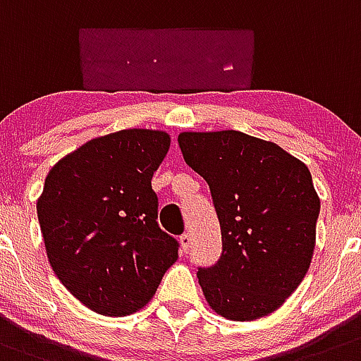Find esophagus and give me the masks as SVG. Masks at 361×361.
<instances>
[{
	"mask_svg": "<svg viewBox=\"0 0 361 361\" xmlns=\"http://www.w3.org/2000/svg\"><path fill=\"white\" fill-rule=\"evenodd\" d=\"M190 235L188 233H183V235H180V245H181V252H188V248H190Z\"/></svg>",
	"mask_w": 361,
	"mask_h": 361,
	"instance_id": "esophagus-1",
	"label": "esophagus"
}]
</instances>
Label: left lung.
I'll return each mask as SVG.
<instances>
[{
  "label": "left lung",
  "mask_w": 361,
  "mask_h": 361,
  "mask_svg": "<svg viewBox=\"0 0 361 361\" xmlns=\"http://www.w3.org/2000/svg\"><path fill=\"white\" fill-rule=\"evenodd\" d=\"M183 158L209 183L223 252L197 269L209 306L246 322L284 304L313 259L320 200L310 169L241 131L180 133Z\"/></svg>",
  "instance_id": "1"
}]
</instances>
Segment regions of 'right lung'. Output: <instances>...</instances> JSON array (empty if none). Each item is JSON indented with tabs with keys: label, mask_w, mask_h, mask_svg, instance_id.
I'll return each mask as SVG.
<instances>
[{
	"label": "right lung",
	"mask_w": 361,
	"mask_h": 361,
	"mask_svg": "<svg viewBox=\"0 0 361 361\" xmlns=\"http://www.w3.org/2000/svg\"><path fill=\"white\" fill-rule=\"evenodd\" d=\"M171 136L122 129L86 142L50 169L37 217L48 261L77 300L108 317L142 310L178 259L158 226L152 174Z\"/></svg>",
	"instance_id": "obj_1"
}]
</instances>
